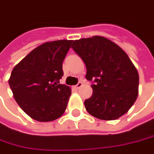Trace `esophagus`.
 Listing matches in <instances>:
<instances>
[{
    "instance_id": "34e87169",
    "label": "esophagus",
    "mask_w": 154,
    "mask_h": 154,
    "mask_svg": "<svg viewBox=\"0 0 154 154\" xmlns=\"http://www.w3.org/2000/svg\"><path fill=\"white\" fill-rule=\"evenodd\" d=\"M82 85H83V83H82V82H78L77 85H75V88L77 90V89H79V88H80Z\"/></svg>"
}]
</instances>
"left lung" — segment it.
Instances as JSON below:
<instances>
[{"label":"left lung","instance_id":"obj_1","mask_svg":"<svg viewBox=\"0 0 154 154\" xmlns=\"http://www.w3.org/2000/svg\"><path fill=\"white\" fill-rule=\"evenodd\" d=\"M71 47L85 63L87 80L92 81L86 111L103 120H115L127 112L139 94V73L127 54L99 35L72 41Z\"/></svg>","mask_w":154,"mask_h":154}]
</instances>
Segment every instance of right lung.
Returning a JSON list of instances; mask_svg holds the SVG:
<instances>
[{"instance_id": "add662e5", "label": "right lung", "mask_w": 154, "mask_h": 154, "mask_svg": "<svg viewBox=\"0 0 154 154\" xmlns=\"http://www.w3.org/2000/svg\"><path fill=\"white\" fill-rule=\"evenodd\" d=\"M72 41L47 42L36 47L16 64L8 84L14 99L36 121L50 122L66 110L71 90L61 85L63 62Z\"/></svg>"}]
</instances>
